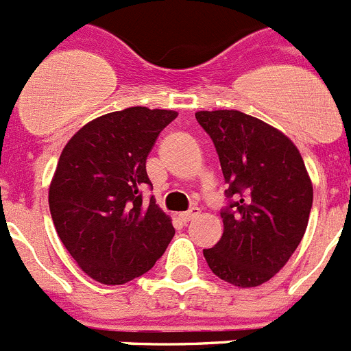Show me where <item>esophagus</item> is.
<instances>
[{
  "mask_svg": "<svg viewBox=\"0 0 351 351\" xmlns=\"http://www.w3.org/2000/svg\"><path fill=\"white\" fill-rule=\"evenodd\" d=\"M199 213H201V210H199L197 206H194V208H191L189 211H185V213H180V219H182L183 222H189V220L195 219Z\"/></svg>",
  "mask_w": 351,
  "mask_h": 351,
  "instance_id": "obj_1",
  "label": "esophagus"
}]
</instances>
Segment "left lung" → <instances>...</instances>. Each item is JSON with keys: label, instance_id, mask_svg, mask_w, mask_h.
<instances>
[{"label": "left lung", "instance_id": "left-lung-1", "mask_svg": "<svg viewBox=\"0 0 351 351\" xmlns=\"http://www.w3.org/2000/svg\"><path fill=\"white\" fill-rule=\"evenodd\" d=\"M213 140L230 204L223 234L203 250L220 280L250 289L269 282L301 243L313 204V183L298 147L280 129L238 110L197 112Z\"/></svg>", "mask_w": 351, "mask_h": 351}]
</instances>
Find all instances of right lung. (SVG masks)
<instances>
[{"label": "right lung", "instance_id": "add662e5", "mask_svg": "<svg viewBox=\"0 0 351 351\" xmlns=\"http://www.w3.org/2000/svg\"><path fill=\"white\" fill-rule=\"evenodd\" d=\"M175 110L131 106L87 122L62 148L49 189L53 226L87 276L122 285L154 267L175 236L154 199L147 157Z\"/></svg>", "mask_w": 351, "mask_h": 351}]
</instances>
